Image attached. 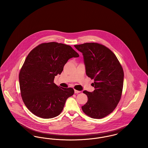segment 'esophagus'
Masks as SVG:
<instances>
[{
  "instance_id": "esophagus-1",
  "label": "esophagus",
  "mask_w": 148,
  "mask_h": 148,
  "mask_svg": "<svg viewBox=\"0 0 148 148\" xmlns=\"http://www.w3.org/2000/svg\"><path fill=\"white\" fill-rule=\"evenodd\" d=\"M74 92H75V94H77V93L80 92V91H78V90H74Z\"/></svg>"
}]
</instances>
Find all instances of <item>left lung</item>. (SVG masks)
Returning <instances> with one entry per match:
<instances>
[{"label": "left lung", "instance_id": "8db88e82", "mask_svg": "<svg viewBox=\"0 0 148 148\" xmlns=\"http://www.w3.org/2000/svg\"><path fill=\"white\" fill-rule=\"evenodd\" d=\"M82 53L86 74L94 79L92 92L84 90L88 101L82 108L94 119H101L113 112L121 98L124 71L116 56L104 45L96 42L75 45Z\"/></svg>", "mask_w": 148, "mask_h": 148}]
</instances>
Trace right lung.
<instances>
[{"instance_id":"right-lung-1","label":"right lung","mask_w":148,"mask_h":148,"mask_svg":"<svg viewBox=\"0 0 148 148\" xmlns=\"http://www.w3.org/2000/svg\"><path fill=\"white\" fill-rule=\"evenodd\" d=\"M79 56L70 45L56 42L42 43L29 53L19 79L23 102L33 114L50 119L62 112L66 99L74 90L58 86L54 79L61 74L69 59Z\"/></svg>"}]
</instances>
